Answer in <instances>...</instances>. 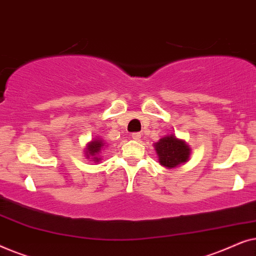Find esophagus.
<instances>
[{
  "mask_svg": "<svg viewBox=\"0 0 256 256\" xmlns=\"http://www.w3.org/2000/svg\"><path fill=\"white\" fill-rule=\"evenodd\" d=\"M132 138L135 140V141H140L141 140V132H132Z\"/></svg>",
  "mask_w": 256,
  "mask_h": 256,
  "instance_id": "esophagus-1",
  "label": "esophagus"
}]
</instances>
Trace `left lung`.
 <instances>
[{
  "label": "left lung",
  "instance_id": "8db88e82",
  "mask_svg": "<svg viewBox=\"0 0 256 256\" xmlns=\"http://www.w3.org/2000/svg\"><path fill=\"white\" fill-rule=\"evenodd\" d=\"M155 150L160 166L172 169L188 162L191 155V148L184 140L177 138L174 134L166 135L156 142Z\"/></svg>",
  "mask_w": 256,
  "mask_h": 256
}]
</instances>
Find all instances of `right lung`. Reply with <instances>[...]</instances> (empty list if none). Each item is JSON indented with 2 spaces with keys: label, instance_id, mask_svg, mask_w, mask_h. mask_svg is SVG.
Masks as SVG:
<instances>
[{
  "label": "right lung",
  "instance_id": "right-lung-1",
  "mask_svg": "<svg viewBox=\"0 0 256 256\" xmlns=\"http://www.w3.org/2000/svg\"><path fill=\"white\" fill-rule=\"evenodd\" d=\"M104 146H106V143H104L102 140H100L99 138H94L90 142L87 143L86 149H85L86 158L87 160L90 158L93 162H99V160H101V157L99 156V154L101 152V150H104Z\"/></svg>",
  "mask_w": 256,
  "mask_h": 256
}]
</instances>
